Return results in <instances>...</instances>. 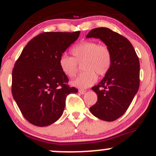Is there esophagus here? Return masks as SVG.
<instances>
[{
  "label": "esophagus",
  "mask_w": 156,
  "mask_h": 156,
  "mask_svg": "<svg viewBox=\"0 0 156 156\" xmlns=\"http://www.w3.org/2000/svg\"><path fill=\"white\" fill-rule=\"evenodd\" d=\"M78 92H79V93H81V94H84V93H86V90H78Z\"/></svg>",
  "instance_id": "1"
}]
</instances>
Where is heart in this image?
<instances>
[{
    "label": "heart",
    "mask_w": 156,
    "mask_h": 156,
    "mask_svg": "<svg viewBox=\"0 0 156 156\" xmlns=\"http://www.w3.org/2000/svg\"><path fill=\"white\" fill-rule=\"evenodd\" d=\"M70 52L73 57L63 55L59 59V66L66 76L73 78L78 73V64H82L84 72L71 83L75 87H89L97 81L96 75L104 76L111 69L112 53L105 44H99L93 40L81 41L74 45Z\"/></svg>",
    "instance_id": "b5f03b06"
}]
</instances>
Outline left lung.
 Listing matches in <instances>:
<instances>
[{"instance_id": "1", "label": "left lung", "mask_w": 156, "mask_h": 156, "mask_svg": "<svg viewBox=\"0 0 156 156\" xmlns=\"http://www.w3.org/2000/svg\"><path fill=\"white\" fill-rule=\"evenodd\" d=\"M87 38L100 39L112 53V65L98 85L92 87L98 101L90 111L105 121H114L123 115L140 85V62L132 43L107 27L94 28Z\"/></svg>"}]
</instances>
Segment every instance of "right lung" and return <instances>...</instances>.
Masks as SVG:
<instances>
[{
	"label": "right lung",
	"mask_w": 156,
	"mask_h": 156,
	"mask_svg": "<svg viewBox=\"0 0 156 156\" xmlns=\"http://www.w3.org/2000/svg\"><path fill=\"white\" fill-rule=\"evenodd\" d=\"M80 31L45 32L33 38L23 49L12 69V94L24 117L37 126H47L63 114L66 98L78 93L70 87L59 59Z\"/></svg>",
	"instance_id": "right-lung-1"
}]
</instances>
